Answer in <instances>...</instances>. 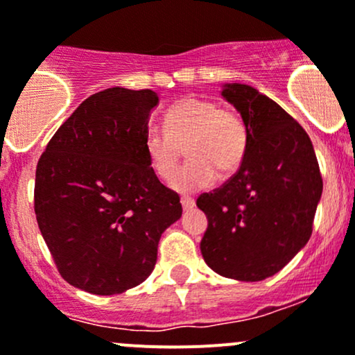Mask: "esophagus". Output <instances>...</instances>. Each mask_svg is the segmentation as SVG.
Wrapping results in <instances>:
<instances>
[{"mask_svg":"<svg viewBox=\"0 0 355 355\" xmlns=\"http://www.w3.org/2000/svg\"><path fill=\"white\" fill-rule=\"evenodd\" d=\"M182 207L185 209V211H189V209H192L193 206H196V200L192 199V197H189V196H185V197H182Z\"/></svg>","mask_w":355,"mask_h":355,"instance_id":"obj_1","label":"esophagus"}]
</instances>
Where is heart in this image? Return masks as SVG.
I'll return each instance as SVG.
<instances>
[{
    "label": "heart",
    "instance_id": "heart-1",
    "mask_svg": "<svg viewBox=\"0 0 355 355\" xmlns=\"http://www.w3.org/2000/svg\"><path fill=\"white\" fill-rule=\"evenodd\" d=\"M165 132L149 130L144 153L153 173L170 182L177 173L182 149L187 165L175 178L182 192L206 189L216 175L227 177L243 163L248 148V128L238 112L202 98H184L171 105L163 122Z\"/></svg>",
    "mask_w": 355,
    "mask_h": 355
}]
</instances>
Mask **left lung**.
Instances as JSON below:
<instances>
[{
    "label": "left lung",
    "instance_id": "1",
    "mask_svg": "<svg viewBox=\"0 0 355 355\" xmlns=\"http://www.w3.org/2000/svg\"><path fill=\"white\" fill-rule=\"evenodd\" d=\"M221 93L246 122L248 148L236 173L197 199L209 223L200 252L223 277L263 281L308 243L322 173L309 136L281 105L248 85Z\"/></svg>",
    "mask_w": 355,
    "mask_h": 355
}]
</instances>
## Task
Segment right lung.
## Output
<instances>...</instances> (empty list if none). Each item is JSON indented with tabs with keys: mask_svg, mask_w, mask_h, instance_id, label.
<instances>
[{
	"mask_svg": "<svg viewBox=\"0 0 355 355\" xmlns=\"http://www.w3.org/2000/svg\"><path fill=\"white\" fill-rule=\"evenodd\" d=\"M153 89L88 96L51 137L35 171L33 209L59 274L98 296L148 279L162 233L182 216L178 193L149 166Z\"/></svg>",
	"mask_w": 355,
	"mask_h": 355,
	"instance_id": "add662e5",
	"label": "right lung"
}]
</instances>
